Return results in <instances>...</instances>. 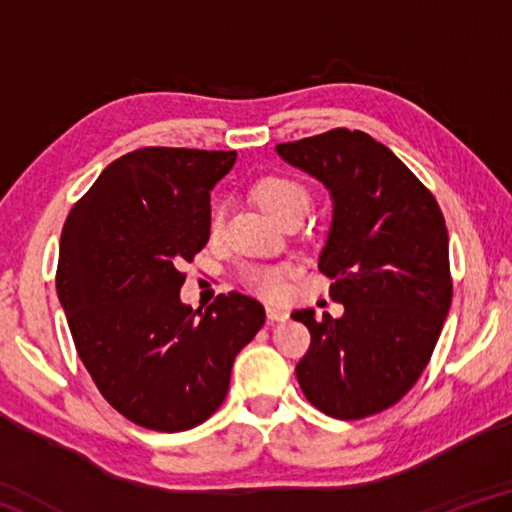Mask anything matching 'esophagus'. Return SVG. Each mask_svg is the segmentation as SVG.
I'll use <instances>...</instances> for the list:
<instances>
[{
  "mask_svg": "<svg viewBox=\"0 0 512 512\" xmlns=\"http://www.w3.org/2000/svg\"><path fill=\"white\" fill-rule=\"evenodd\" d=\"M266 316H268V320H271V323H282V320L289 318L287 311L280 309V307H266Z\"/></svg>",
  "mask_w": 512,
  "mask_h": 512,
  "instance_id": "obj_1",
  "label": "esophagus"
}]
</instances>
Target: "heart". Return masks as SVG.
<instances>
[{
  "mask_svg": "<svg viewBox=\"0 0 512 512\" xmlns=\"http://www.w3.org/2000/svg\"><path fill=\"white\" fill-rule=\"evenodd\" d=\"M257 201L264 205V210L271 212L277 221H287L291 216H307L311 207V194L307 187L298 183L296 178L280 176H264L255 185ZM225 223V203L216 201L210 210V232L216 237L221 235ZM244 282L250 289H255L264 298H282L287 291V277L277 266H248L244 268Z\"/></svg>",
  "mask_w": 512,
  "mask_h": 512,
  "instance_id": "heart-1",
  "label": "heart"
}]
</instances>
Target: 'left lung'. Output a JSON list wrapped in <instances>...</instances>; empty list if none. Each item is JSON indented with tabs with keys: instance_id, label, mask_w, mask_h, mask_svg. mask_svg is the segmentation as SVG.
I'll list each match as a JSON object with an SVG mask.
<instances>
[{
	"instance_id": "left-lung-1",
	"label": "left lung",
	"mask_w": 512,
	"mask_h": 512,
	"mask_svg": "<svg viewBox=\"0 0 512 512\" xmlns=\"http://www.w3.org/2000/svg\"><path fill=\"white\" fill-rule=\"evenodd\" d=\"M332 198L318 268L345 307L305 323L311 345L296 366L307 400L339 420L400 402L422 375L452 305L443 212L409 167L361 131H334L275 146Z\"/></svg>"
}]
</instances>
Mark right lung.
I'll use <instances>...</instances> for the list:
<instances>
[{
	"label": "right lung",
	"instance_id": "obj_1",
	"mask_svg": "<svg viewBox=\"0 0 512 512\" xmlns=\"http://www.w3.org/2000/svg\"><path fill=\"white\" fill-rule=\"evenodd\" d=\"M237 151L137 149L69 212L56 273L76 352L112 409L155 431L205 422L266 311L232 291L205 311L180 300L210 239V192Z\"/></svg>",
	"mask_w": 512,
	"mask_h": 512
}]
</instances>
